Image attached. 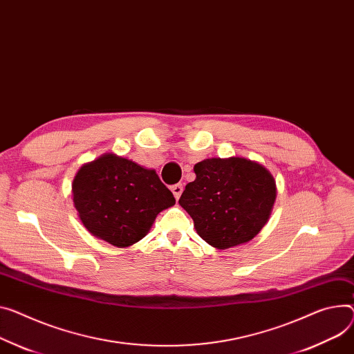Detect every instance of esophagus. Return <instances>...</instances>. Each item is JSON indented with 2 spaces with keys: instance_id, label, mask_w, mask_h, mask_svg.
<instances>
[{
  "instance_id": "esophagus-1",
  "label": "esophagus",
  "mask_w": 354,
  "mask_h": 354,
  "mask_svg": "<svg viewBox=\"0 0 354 354\" xmlns=\"http://www.w3.org/2000/svg\"><path fill=\"white\" fill-rule=\"evenodd\" d=\"M171 188V192H173V194H174V197H176V200H178L180 198V196H181V193H183V184H174V185H171L170 187Z\"/></svg>"
}]
</instances>
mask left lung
I'll return each mask as SVG.
<instances>
[{"mask_svg":"<svg viewBox=\"0 0 354 354\" xmlns=\"http://www.w3.org/2000/svg\"><path fill=\"white\" fill-rule=\"evenodd\" d=\"M178 204L197 234L211 247L227 250L251 241L268 223L277 184L259 162L242 158H205L194 166Z\"/></svg>","mask_w":354,"mask_h":354,"instance_id":"left-lung-1","label":"left lung"}]
</instances>
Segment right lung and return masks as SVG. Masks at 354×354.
<instances>
[{"label": "right lung", "instance_id": "add662e5", "mask_svg": "<svg viewBox=\"0 0 354 354\" xmlns=\"http://www.w3.org/2000/svg\"><path fill=\"white\" fill-rule=\"evenodd\" d=\"M72 197L85 228L118 248L145 238L157 214L176 204L154 170L112 153L79 169Z\"/></svg>", "mask_w": 354, "mask_h": 354}]
</instances>
